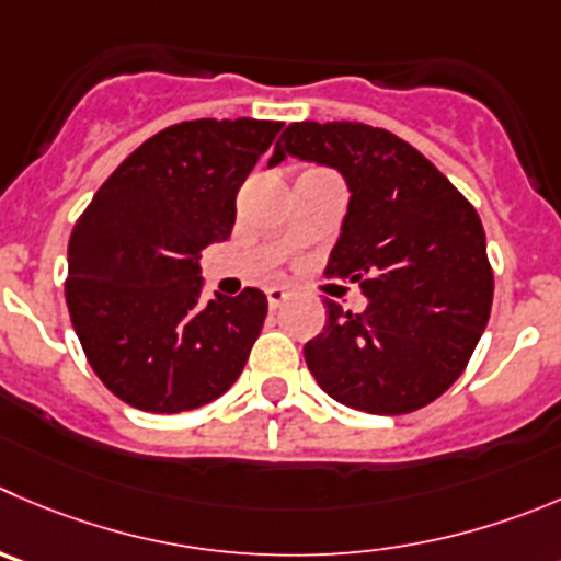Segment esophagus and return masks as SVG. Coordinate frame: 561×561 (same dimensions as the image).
Here are the masks:
<instances>
[{"mask_svg":"<svg viewBox=\"0 0 561 561\" xmlns=\"http://www.w3.org/2000/svg\"><path fill=\"white\" fill-rule=\"evenodd\" d=\"M286 300H289V289H286V286H270V289H266V302H270V308H280Z\"/></svg>","mask_w":561,"mask_h":561,"instance_id":"34e87169","label":"esophagus"}]
</instances>
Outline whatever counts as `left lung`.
Returning <instances> with one entry per match:
<instances>
[{"label":"left lung","mask_w":561,"mask_h":561,"mask_svg":"<svg viewBox=\"0 0 561 561\" xmlns=\"http://www.w3.org/2000/svg\"><path fill=\"white\" fill-rule=\"evenodd\" d=\"M286 157L344 175L352 195L324 275L369 297L364 313L324 300L328 322L306 344L319 388L375 415L435 402L466 371L493 306L477 209L410 142L355 121L289 124L270 168Z\"/></svg>","instance_id":"obj_1"}]
</instances>
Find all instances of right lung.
<instances>
[{
  "label": "right lung",
  "instance_id": "1",
  "mask_svg": "<svg viewBox=\"0 0 561 561\" xmlns=\"http://www.w3.org/2000/svg\"><path fill=\"white\" fill-rule=\"evenodd\" d=\"M284 124L184 121L131 151L68 242L66 302L99 380L146 413L204 408L242 375L266 317L244 289L201 306V253L226 242L237 192Z\"/></svg>",
  "mask_w": 561,
  "mask_h": 561
}]
</instances>
